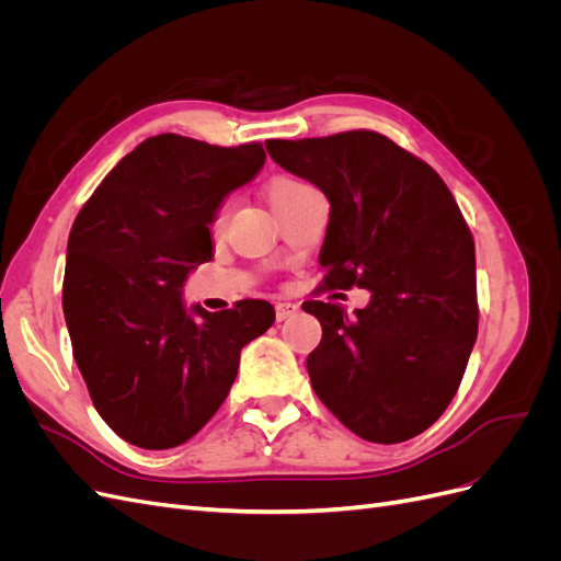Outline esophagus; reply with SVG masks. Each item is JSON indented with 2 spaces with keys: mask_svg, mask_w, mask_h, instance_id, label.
Listing matches in <instances>:
<instances>
[{
  "mask_svg": "<svg viewBox=\"0 0 561 561\" xmlns=\"http://www.w3.org/2000/svg\"><path fill=\"white\" fill-rule=\"evenodd\" d=\"M299 311V304L295 301H278L276 304V320H287Z\"/></svg>",
  "mask_w": 561,
  "mask_h": 561,
  "instance_id": "obj_1",
  "label": "esophagus"
}]
</instances>
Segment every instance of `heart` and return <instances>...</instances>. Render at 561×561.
<instances>
[{"label":"heart","mask_w":561,"mask_h":561,"mask_svg":"<svg viewBox=\"0 0 561 561\" xmlns=\"http://www.w3.org/2000/svg\"><path fill=\"white\" fill-rule=\"evenodd\" d=\"M307 190H313V186H311L309 182L299 180V178H278L274 184L268 186L271 206H274V208L278 210L280 206H285V203H290L295 196H299L301 192H307ZM229 208H231L229 201L219 203L215 215H213V222H210V229H213V231H222V227H225V222H227Z\"/></svg>","instance_id":"1"}]
</instances>
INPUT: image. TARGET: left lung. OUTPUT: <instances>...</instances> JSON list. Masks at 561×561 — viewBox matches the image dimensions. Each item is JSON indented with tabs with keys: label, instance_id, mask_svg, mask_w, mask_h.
<instances>
[{
	"label": "left lung",
	"instance_id": "1",
	"mask_svg": "<svg viewBox=\"0 0 561 561\" xmlns=\"http://www.w3.org/2000/svg\"><path fill=\"white\" fill-rule=\"evenodd\" d=\"M285 171L330 201L318 293L367 287L348 316L311 299L322 325L307 367L320 402L369 443H404L443 414L478 339L474 241L433 168L375 130L268 140Z\"/></svg>",
	"mask_w": 561,
	"mask_h": 561
}]
</instances>
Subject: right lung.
Returning a JSON list of instances; mask_svg holds the SVG:
<instances>
[{"label":"right lung","mask_w":561,"mask_h":561,"mask_svg":"<svg viewBox=\"0 0 561 561\" xmlns=\"http://www.w3.org/2000/svg\"><path fill=\"white\" fill-rule=\"evenodd\" d=\"M260 142L217 147L163 133L135 147L79 210L62 280L77 367L98 414L126 443L171 449L229 396L241 348L274 325L262 299L196 318L186 274L213 257V215L264 165Z\"/></svg>","instance_id":"obj_1"}]
</instances>
